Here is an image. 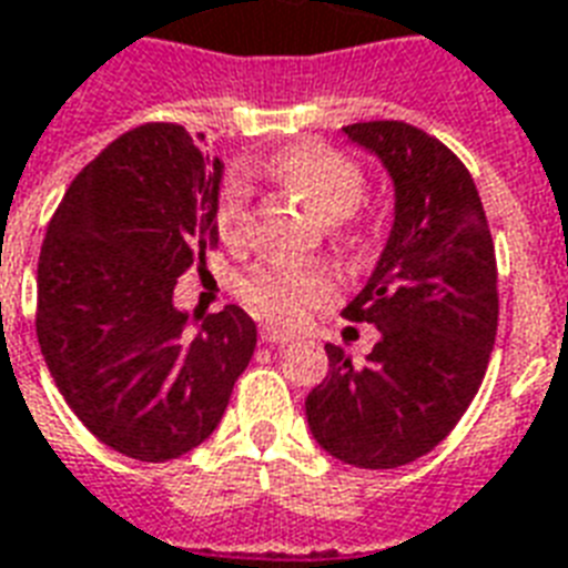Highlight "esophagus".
<instances>
[{"label": "esophagus", "mask_w": 568, "mask_h": 568, "mask_svg": "<svg viewBox=\"0 0 568 568\" xmlns=\"http://www.w3.org/2000/svg\"><path fill=\"white\" fill-rule=\"evenodd\" d=\"M262 342H276V345H288L294 339L292 333H283V331H274V327H262Z\"/></svg>", "instance_id": "34e87169"}]
</instances>
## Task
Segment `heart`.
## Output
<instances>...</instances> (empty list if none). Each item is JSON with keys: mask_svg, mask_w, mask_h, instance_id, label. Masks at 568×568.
Listing matches in <instances>:
<instances>
[{"mask_svg": "<svg viewBox=\"0 0 568 568\" xmlns=\"http://www.w3.org/2000/svg\"><path fill=\"white\" fill-rule=\"evenodd\" d=\"M271 175L294 190L315 216L324 223H339L357 211L366 190L363 169L348 154L324 145L301 142L283 151L271 163ZM214 229L220 241L232 250L244 246L250 229V187L232 172L214 202ZM333 297V276L318 265H280L262 262L241 283V301L265 322L292 327L303 315Z\"/></svg>", "mask_w": 568, "mask_h": 568, "instance_id": "b5f03b06", "label": "heart"}]
</instances>
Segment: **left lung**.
<instances>
[{
    "mask_svg": "<svg viewBox=\"0 0 568 568\" xmlns=\"http://www.w3.org/2000/svg\"><path fill=\"white\" fill-rule=\"evenodd\" d=\"M345 136L378 154L396 187L387 246L342 313L381 339L363 366L324 345L331 369L306 396V419L333 458L389 470L438 447L486 378L495 241L470 172L444 142L405 121H361Z\"/></svg>",
    "mask_w": 568,
    "mask_h": 568,
    "instance_id": "obj_1",
    "label": "left lung"
}]
</instances>
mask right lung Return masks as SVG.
I'll list each match as a JSON object with an SVG mask.
<instances>
[{
    "label": "right lung",
    "mask_w": 568,
    "mask_h": 568,
    "mask_svg": "<svg viewBox=\"0 0 568 568\" xmlns=\"http://www.w3.org/2000/svg\"><path fill=\"white\" fill-rule=\"evenodd\" d=\"M199 140L169 121L121 133L71 181L38 258L34 331L55 387L94 438L140 462L199 447L255 352L235 303L199 333L172 303L220 241L223 166Z\"/></svg>",
    "instance_id": "1"
}]
</instances>
